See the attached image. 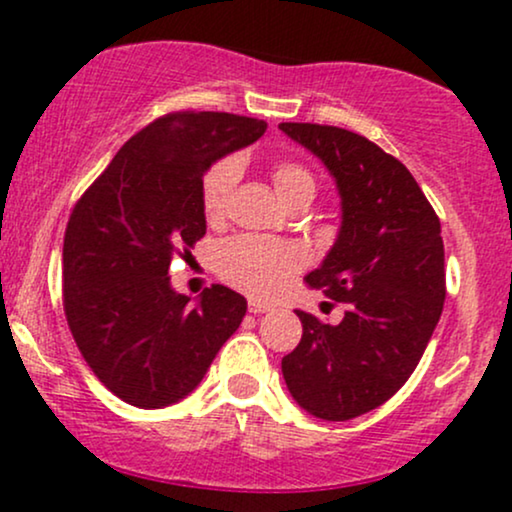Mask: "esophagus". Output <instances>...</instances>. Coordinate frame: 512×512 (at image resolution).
Here are the masks:
<instances>
[{"mask_svg": "<svg viewBox=\"0 0 512 512\" xmlns=\"http://www.w3.org/2000/svg\"><path fill=\"white\" fill-rule=\"evenodd\" d=\"M248 310H250V313L260 315V313H269V310H272V308H269L267 303H260V301H250V303H248Z\"/></svg>", "mask_w": 512, "mask_h": 512, "instance_id": "34e87169", "label": "esophagus"}]
</instances>
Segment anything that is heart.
Masks as SVG:
<instances>
[{"label": "heart", "mask_w": 512, "mask_h": 512, "mask_svg": "<svg viewBox=\"0 0 512 512\" xmlns=\"http://www.w3.org/2000/svg\"><path fill=\"white\" fill-rule=\"evenodd\" d=\"M238 180V163L233 158H223L209 170L202 185L204 214L209 219H221L226 211L228 195ZM274 187L279 199H286L298 192H315L313 175L296 163H281L274 170ZM303 264L301 252L289 243L279 240L238 236L221 245L219 272L228 284L250 293L255 298H272L286 286L289 276Z\"/></svg>", "instance_id": "b5f03b06"}]
</instances>
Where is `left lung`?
Segmentation results:
<instances>
[{"instance_id": "obj_1", "label": "left lung", "mask_w": 512, "mask_h": 512, "mask_svg": "<svg viewBox=\"0 0 512 512\" xmlns=\"http://www.w3.org/2000/svg\"><path fill=\"white\" fill-rule=\"evenodd\" d=\"M279 129L337 187L339 233L305 279L346 305L339 325L296 310L303 337L281 373L298 407L349 421L407 383L436 330L445 301L440 221L409 170L361 134L310 122Z\"/></svg>"}]
</instances>
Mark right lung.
I'll return each mask as SVG.
<instances>
[{"instance_id": "1", "label": "right lung", "mask_w": 512, "mask_h": 512, "mask_svg": "<svg viewBox=\"0 0 512 512\" xmlns=\"http://www.w3.org/2000/svg\"><path fill=\"white\" fill-rule=\"evenodd\" d=\"M264 129L231 113L166 115L134 134L76 202L62 250L64 313L98 380L132 407L185 399L243 322L240 293L216 284L192 303L168 269L207 233V170Z\"/></svg>"}]
</instances>
